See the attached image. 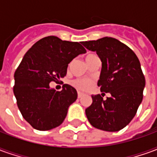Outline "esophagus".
Returning <instances> with one entry per match:
<instances>
[{
  "mask_svg": "<svg viewBox=\"0 0 157 157\" xmlns=\"http://www.w3.org/2000/svg\"><path fill=\"white\" fill-rule=\"evenodd\" d=\"M83 95H84V94H83L82 92H77V96H78V98H82Z\"/></svg>",
  "mask_w": 157,
  "mask_h": 157,
  "instance_id": "1",
  "label": "esophagus"
}]
</instances>
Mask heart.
<instances>
[{"label":"heart","mask_w":157,"mask_h":157,"mask_svg":"<svg viewBox=\"0 0 157 157\" xmlns=\"http://www.w3.org/2000/svg\"><path fill=\"white\" fill-rule=\"evenodd\" d=\"M95 56L94 55H88L86 56V58ZM71 85L78 90L81 91H88L92 88L93 86V82L90 79L86 78H77L73 80L71 82Z\"/></svg>","instance_id":"1"}]
</instances>
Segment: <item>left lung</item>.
<instances>
[{"label": "left lung", "mask_w": 157, "mask_h": 157, "mask_svg": "<svg viewBox=\"0 0 157 157\" xmlns=\"http://www.w3.org/2000/svg\"><path fill=\"white\" fill-rule=\"evenodd\" d=\"M82 44L101 59L98 86L101 92L111 95L105 100L100 94L92 95L86 115L95 128L118 131L133 119L143 99L145 80L140 60L131 48L113 38L104 37Z\"/></svg>", "instance_id": "8db88e82"}]
</instances>
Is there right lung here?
<instances>
[{
    "instance_id": "obj_1",
    "label": "right lung",
    "mask_w": 157,
    "mask_h": 157,
    "mask_svg": "<svg viewBox=\"0 0 157 157\" xmlns=\"http://www.w3.org/2000/svg\"><path fill=\"white\" fill-rule=\"evenodd\" d=\"M86 52L78 42L48 36L36 42L23 56L14 74L13 92L22 117L33 128L49 130L65 120L77 92L68 84L57 92L49 83L65 76L70 62Z\"/></svg>"
}]
</instances>
